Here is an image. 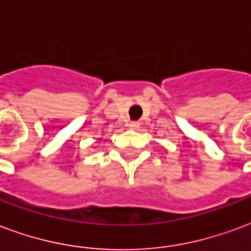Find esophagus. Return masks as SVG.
I'll use <instances>...</instances> for the list:
<instances>
[{
    "label": "esophagus",
    "mask_w": 251,
    "mask_h": 251,
    "mask_svg": "<svg viewBox=\"0 0 251 251\" xmlns=\"http://www.w3.org/2000/svg\"><path fill=\"white\" fill-rule=\"evenodd\" d=\"M128 127H129V129H138L140 127V123L139 122H131V123L128 124Z\"/></svg>",
    "instance_id": "1"
}]
</instances>
